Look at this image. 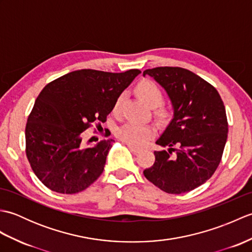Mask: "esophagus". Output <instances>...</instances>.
<instances>
[{
	"label": "esophagus",
	"mask_w": 252,
	"mask_h": 252,
	"mask_svg": "<svg viewBox=\"0 0 252 252\" xmlns=\"http://www.w3.org/2000/svg\"><path fill=\"white\" fill-rule=\"evenodd\" d=\"M127 147H129V148H130V151H131V152H133L134 154H137V153L142 152V148H140V147H136V146H133V145H130V144H127Z\"/></svg>",
	"instance_id": "1"
}]
</instances>
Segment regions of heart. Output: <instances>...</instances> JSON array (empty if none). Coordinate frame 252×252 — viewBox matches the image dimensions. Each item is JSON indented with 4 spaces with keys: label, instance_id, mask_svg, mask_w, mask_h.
Returning a JSON list of instances; mask_svg holds the SVG:
<instances>
[{
    "label": "heart",
    "instance_id": "b5f03b06",
    "mask_svg": "<svg viewBox=\"0 0 252 252\" xmlns=\"http://www.w3.org/2000/svg\"><path fill=\"white\" fill-rule=\"evenodd\" d=\"M137 94L146 101V103L151 107H156L155 109V114L159 118H165L168 115V111L162 107H158L161 105L163 100V94L162 91L160 90L158 85L149 81V80H144L140 82L136 88ZM123 100V94L119 95L115 101L114 110L117 111ZM156 130L151 125H142V123H137L134 121L126 122L125 125L121 126L119 129L117 130V136L120 141L125 142L126 144H130L133 146H142L147 141L151 140L155 136Z\"/></svg>",
    "mask_w": 252,
    "mask_h": 252
}]
</instances>
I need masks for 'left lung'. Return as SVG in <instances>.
Instances as JSON below:
<instances>
[{
  "instance_id": "8db88e82",
  "label": "left lung",
  "mask_w": 252,
  "mask_h": 252,
  "mask_svg": "<svg viewBox=\"0 0 252 252\" xmlns=\"http://www.w3.org/2000/svg\"><path fill=\"white\" fill-rule=\"evenodd\" d=\"M167 91L173 119L156 144L169 147L154 152L155 162L145 178L168 194L190 191L216 172L227 140L225 106L217 89L181 67L147 69Z\"/></svg>"
}]
</instances>
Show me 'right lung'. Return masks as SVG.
<instances>
[{"mask_svg":"<svg viewBox=\"0 0 252 252\" xmlns=\"http://www.w3.org/2000/svg\"><path fill=\"white\" fill-rule=\"evenodd\" d=\"M138 69L114 73L93 69L69 72L46 84L26 125V155L36 178L60 194H76L103 173L114 140L81 145V133L101 127L116 99Z\"/></svg>","mask_w":252,"mask_h":252,"instance_id":"right-lung-1","label":"right lung"}]
</instances>
